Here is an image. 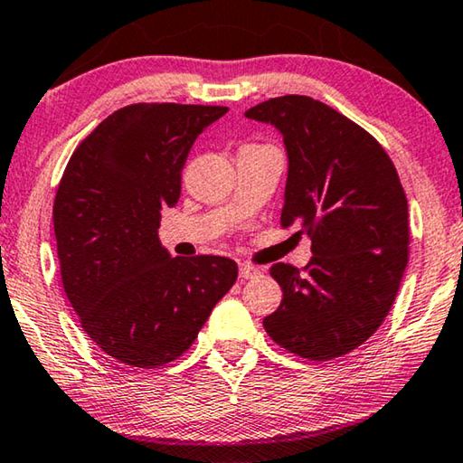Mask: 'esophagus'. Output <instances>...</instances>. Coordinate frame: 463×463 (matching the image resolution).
Segmentation results:
<instances>
[{
  "mask_svg": "<svg viewBox=\"0 0 463 463\" xmlns=\"http://www.w3.org/2000/svg\"><path fill=\"white\" fill-rule=\"evenodd\" d=\"M260 274H261L260 268L249 266V263H239V276L243 278V280H251V278H258Z\"/></svg>",
  "mask_w": 463,
  "mask_h": 463,
  "instance_id": "esophagus-1",
  "label": "esophagus"
}]
</instances>
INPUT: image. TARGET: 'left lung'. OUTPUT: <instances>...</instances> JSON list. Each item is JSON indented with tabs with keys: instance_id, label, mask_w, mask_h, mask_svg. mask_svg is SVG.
<instances>
[{
	"instance_id": "left-lung-1",
	"label": "left lung",
	"mask_w": 463,
	"mask_h": 463,
	"mask_svg": "<svg viewBox=\"0 0 463 463\" xmlns=\"http://www.w3.org/2000/svg\"><path fill=\"white\" fill-rule=\"evenodd\" d=\"M245 117L271 123L288 154L284 229L309 234L303 269L274 263L282 303L263 319L278 346L309 361L348 354L390 313L408 263V200L369 131L300 94L269 99Z\"/></svg>"
}]
</instances>
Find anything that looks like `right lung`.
<instances>
[{"mask_svg": "<svg viewBox=\"0 0 463 463\" xmlns=\"http://www.w3.org/2000/svg\"><path fill=\"white\" fill-rule=\"evenodd\" d=\"M226 111L123 107L65 166L53 203L63 290L84 332L115 361L156 369L179 358L237 280L232 260L171 258L158 239L160 212L179 202L195 137Z\"/></svg>", "mask_w": 463, "mask_h": 463, "instance_id": "1", "label": "right lung"}]
</instances>
